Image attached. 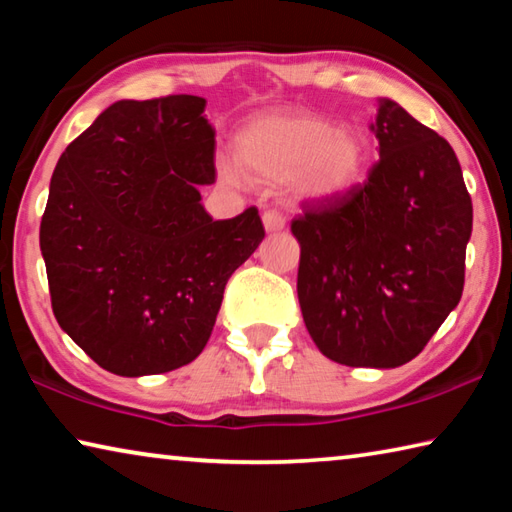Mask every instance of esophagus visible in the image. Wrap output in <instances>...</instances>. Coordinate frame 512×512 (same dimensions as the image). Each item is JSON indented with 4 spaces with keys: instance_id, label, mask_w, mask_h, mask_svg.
I'll return each instance as SVG.
<instances>
[{
    "instance_id": "esophagus-1",
    "label": "esophagus",
    "mask_w": 512,
    "mask_h": 512,
    "mask_svg": "<svg viewBox=\"0 0 512 512\" xmlns=\"http://www.w3.org/2000/svg\"><path fill=\"white\" fill-rule=\"evenodd\" d=\"M262 221H264L266 232H280V230H284V225H287V219H284V216L275 210L264 212Z\"/></svg>"
}]
</instances>
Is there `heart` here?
Returning <instances> with one entry per match:
<instances>
[{
    "label": "heart",
    "mask_w": 512,
    "mask_h": 512,
    "mask_svg": "<svg viewBox=\"0 0 512 512\" xmlns=\"http://www.w3.org/2000/svg\"><path fill=\"white\" fill-rule=\"evenodd\" d=\"M235 158L250 176L291 180L300 201L329 203L361 180L366 146L350 126H332L302 112H271L241 128ZM223 176L230 183L239 180L232 167H223Z\"/></svg>",
    "instance_id": "b5f03b06"
}]
</instances>
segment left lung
Instances as JSON below:
<instances>
[{
    "label": "left lung",
    "mask_w": 512,
    "mask_h": 512,
    "mask_svg": "<svg viewBox=\"0 0 512 512\" xmlns=\"http://www.w3.org/2000/svg\"><path fill=\"white\" fill-rule=\"evenodd\" d=\"M379 162L363 187L307 205L298 300L327 359L397 368L418 357L456 309L472 235V198L452 146L400 103L379 99L370 124Z\"/></svg>",
    "instance_id": "left-lung-1"
}]
</instances>
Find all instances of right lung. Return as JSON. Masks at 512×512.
Here are the masks:
<instances>
[{"mask_svg": "<svg viewBox=\"0 0 512 512\" xmlns=\"http://www.w3.org/2000/svg\"><path fill=\"white\" fill-rule=\"evenodd\" d=\"M214 128L205 99L117 101L67 146L40 223L51 307L63 332L121 377L192 363L230 275L255 253V207L214 221Z\"/></svg>", "mask_w": 512, "mask_h": 512, "instance_id": "add662e5", "label": "right lung"}]
</instances>
